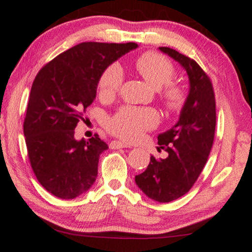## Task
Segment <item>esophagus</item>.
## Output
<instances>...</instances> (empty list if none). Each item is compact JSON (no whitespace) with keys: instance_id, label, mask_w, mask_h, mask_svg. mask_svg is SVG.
Returning a JSON list of instances; mask_svg holds the SVG:
<instances>
[{"instance_id":"34e87169","label":"esophagus","mask_w":252,"mask_h":252,"mask_svg":"<svg viewBox=\"0 0 252 252\" xmlns=\"http://www.w3.org/2000/svg\"><path fill=\"white\" fill-rule=\"evenodd\" d=\"M109 147H111L112 150H119V148H129L130 145H127L126 143H122V141L114 140V141H112L111 144H109Z\"/></svg>"}]
</instances>
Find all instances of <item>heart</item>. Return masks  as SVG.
Returning <instances> with one entry per match:
<instances>
[{
    "label": "heart",
    "mask_w": 252,
    "mask_h": 252,
    "mask_svg": "<svg viewBox=\"0 0 252 252\" xmlns=\"http://www.w3.org/2000/svg\"><path fill=\"white\" fill-rule=\"evenodd\" d=\"M137 72L155 89L161 90L163 104L169 111L179 112L187 100V94L178 84L171 81L176 68L170 60L155 51L145 52L134 63ZM125 75L118 63L106 67L98 81L101 97L112 98L121 89ZM158 123V114L153 108H139L125 106L106 121V129L114 136L125 140H136L145 131L153 129Z\"/></svg>",
    "instance_id": "b5f03b06"
}]
</instances>
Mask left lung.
Segmentation results:
<instances>
[{
  "label": "left lung",
  "mask_w": 252,
  "mask_h": 252,
  "mask_svg": "<svg viewBox=\"0 0 252 252\" xmlns=\"http://www.w3.org/2000/svg\"><path fill=\"white\" fill-rule=\"evenodd\" d=\"M160 50L178 62L189 79L179 121L158 137V150L168 152V158L157 160L152 155L147 169L134 178L148 197L163 203L185 195L201 175L214 144L216 99L210 77L195 60L166 47Z\"/></svg>",
  "instance_id": "obj_1"
}]
</instances>
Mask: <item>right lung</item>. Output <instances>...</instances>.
Returning <instances> with one entry per match:
<instances>
[{
  "label": "right lung",
  "instance_id": "obj_1",
  "mask_svg": "<svg viewBox=\"0 0 252 252\" xmlns=\"http://www.w3.org/2000/svg\"><path fill=\"white\" fill-rule=\"evenodd\" d=\"M137 43L83 42L42 67L31 89L24 134L38 183L59 198L87 192L97 178L98 161L108 146L97 133L77 141L75 129L94 102L99 77Z\"/></svg>",
  "mask_w": 252,
  "mask_h": 252
}]
</instances>
